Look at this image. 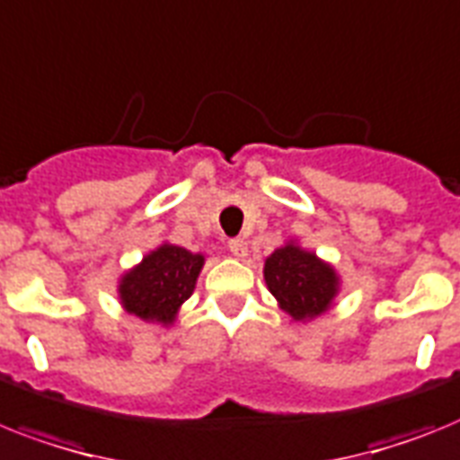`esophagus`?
I'll return each instance as SVG.
<instances>
[{
  "label": "esophagus",
  "instance_id": "obj_1",
  "mask_svg": "<svg viewBox=\"0 0 460 460\" xmlns=\"http://www.w3.org/2000/svg\"><path fill=\"white\" fill-rule=\"evenodd\" d=\"M229 250L234 257H245L248 254V241L245 238H231Z\"/></svg>",
  "mask_w": 460,
  "mask_h": 460
}]
</instances>
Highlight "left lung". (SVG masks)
Here are the masks:
<instances>
[{"instance_id":"1","label":"left lung","mask_w":460,"mask_h":460,"mask_svg":"<svg viewBox=\"0 0 460 460\" xmlns=\"http://www.w3.org/2000/svg\"><path fill=\"white\" fill-rule=\"evenodd\" d=\"M264 280L280 308L295 320H311L325 314L339 289L334 269L295 243L278 248L266 260Z\"/></svg>"}]
</instances>
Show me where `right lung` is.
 Segmentation results:
<instances>
[{"label": "right lung", "instance_id": "obj_1", "mask_svg": "<svg viewBox=\"0 0 460 460\" xmlns=\"http://www.w3.org/2000/svg\"><path fill=\"white\" fill-rule=\"evenodd\" d=\"M203 261V254L165 243L121 278L119 296L123 308L142 320L171 325L177 308L194 292Z\"/></svg>", "mask_w": 460, "mask_h": 460}]
</instances>
